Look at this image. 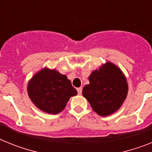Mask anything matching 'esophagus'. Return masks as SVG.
Returning <instances> with one entry per match:
<instances>
[{"label": "esophagus", "mask_w": 152, "mask_h": 152, "mask_svg": "<svg viewBox=\"0 0 152 152\" xmlns=\"http://www.w3.org/2000/svg\"><path fill=\"white\" fill-rule=\"evenodd\" d=\"M77 93H78V94H81V93H82V88H77Z\"/></svg>", "instance_id": "1"}]
</instances>
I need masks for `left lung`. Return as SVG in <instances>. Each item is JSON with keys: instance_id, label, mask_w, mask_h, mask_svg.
Segmentation results:
<instances>
[{"instance_id": "8db88e82", "label": "left lung", "mask_w": 152, "mask_h": 152, "mask_svg": "<svg viewBox=\"0 0 152 152\" xmlns=\"http://www.w3.org/2000/svg\"><path fill=\"white\" fill-rule=\"evenodd\" d=\"M90 83L83 88L82 94L93 110L101 116L113 114L123 105L128 94L129 87L122 70L107 61L99 69L91 72Z\"/></svg>"}]
</instances>
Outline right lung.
Masks as SVG:
<instances>
[{
    "instance_id": "add662e5",
    "label": "right lung",
    "mask_w": 152,
    "mask_h": 152,
    "mask_svg": "<svg viewBox=\"0 0 152 152\" xmlns=\"http://www.w3.org/2000/svg\"><path fill=\"white\" fill-rule=\"evenodd\" d=\"M27 93L33 104L49 114L61 113L70 98L77 94L66 75L49 68H42L33 75L28 82Z\"/></svg>"
}]
</instances>
